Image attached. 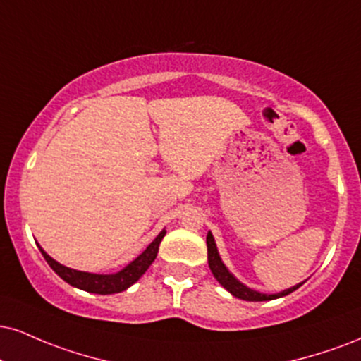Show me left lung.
I'll use <instances>...</instances> for the list:
<instances>
[{"instance_id": "1", "label": "left lung", "mask_w": 361, "mask_h": 361, "mask_svg": "<svg viewBox=\"0 0 361 361\" xmlns=\"http://www.w3.org/2000/svg\"><path fill=\"white\" fill-rule=\"evenodd\" d=\"M207 249H208V266H210V271H212V274L215 276V279L219 281L230 294H233V296L238 299H244V301H271V299L288 296V294L293 293V290H296L299 286L302 284L301 282V284L294 286V288L286 289V290H282V293H277V294H260V293H257V290L249 289L247 286L242 284V282H238L235 277L230 274L228 269L225 267L222 259H220L219 250H216V245L214 240V235H212L210 232H208V235H207Z\"/></svg>"}]
</instances>
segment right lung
Segmentation results:
<instances>
[{
	"label": "right lung",
	"instance_id": "right-lung-1",
	"mask_svg": "<svg viewBox=\"0 0 361 361\" xmlns=\"http://www.w3.org/2000/svg\"><path fill=\"white\" fill-rule=\"evenodd\" d=\"M164 233L166 230L159 232V235L151 242L149 245L146 247V250L142 252L139 257L133 260L129 266H126L123 271H119L117 274H90V272H82V271H75V269L65 267L62 264H59L56 260H54L47 254L45 250L42 249V255L45 257L49 266L54 269V271L59 274L65 282L73 286V288H79L82 290H87V293H95V294H116V293H123L133 286L139 277H141L145 272L147 271V267L153 264V260L158 255V249L159 244H161Z\"/></svg>",
	"mask_w": 361,
	"mask_h": 361
}]
</instances>
